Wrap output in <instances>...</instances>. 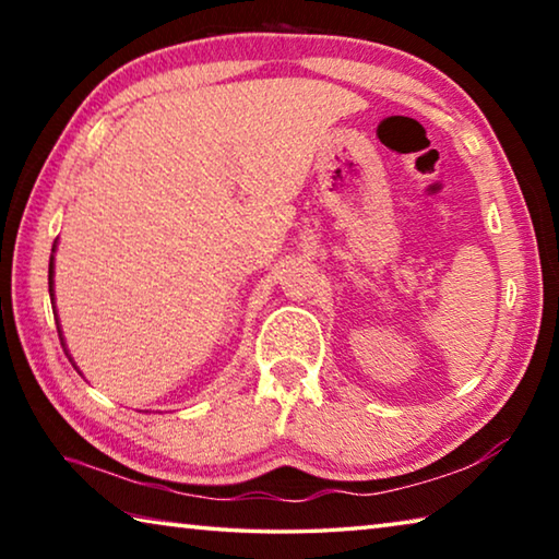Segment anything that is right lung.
<instances>
[{"mask_svg":"<svg viewBox=\"0 0 559 559\" xmlns=\"http://www.w3.org/2000/svg\"><path fill=\"white\" fill-rule=\"evenodd\" d=\"M53 251H56V243H53ZM49 293L53 296V257L49 261ZM59 337H61V328H59ZM63 345V343H61Z\"/></svg>","mask_w":559,"mask_h":559,"instance_id":"right-lung-1","label":"right lung"}]
</instances>
